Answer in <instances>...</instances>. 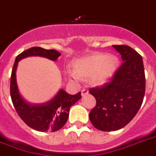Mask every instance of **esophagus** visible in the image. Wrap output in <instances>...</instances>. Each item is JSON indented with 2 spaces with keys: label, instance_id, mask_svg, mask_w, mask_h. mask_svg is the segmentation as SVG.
I'll return each mask as SVG.
<instances>
[{
  "label": "esophagus",
  "instance_id": "obj_1",
  "mask_svg": "<svg viewBox=\"0 0 156 156\" xmlns=\"http://www.w3.org/2000/svg\"><path fill=\"white\" fill-rule=\"evenodd\" d=\"M89 94V91L87 90V89H82L81 91V96H85Z\"/></svg>",
  "mask_w": 156,
  "mask_h": 156
}]
</instances>
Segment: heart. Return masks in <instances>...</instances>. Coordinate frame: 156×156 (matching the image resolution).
<instances>
[{
  "instance_id": "heart-1",
  "label": "heart",
  "mask_w": 156,
  "mask_h": 156,
  "mask_svg": "<svg viewBox=\"0 0 156 156\" xmlns=\"http://www.w3.org/2000/svg\"><path fill=\"white\" fill-rule=\"evenodd\" d=\"M119 66V59L115 55L94 53L76 59L73 62L74 71H67L71 79L80 81L81 77L90 76L94 85H102L112 79Z\"/></svg>"
}]
</instances>
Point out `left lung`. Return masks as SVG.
Masks as SVG:
<instances>
[{"mask_svg": "<svg viewBox=\"0 0 156 156\" xmlns=\"http://www.w3.org/2000/svg\"><path fill=\"white\" fill-rule=\"evenodd\" d=\"M112 46L124 62L111 81L89 90L97 102L89 119L97 129L105 132L120 129L132 120L142 106L146 89L142 56L128 45Z\"/></svg>", "mask_w": 156, "mask_h": 156, "instance_id": "obj_1", "label": "left lung"}]
</instances>
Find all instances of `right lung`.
<instances>
[{"instance_id": "right-lung-1", "label": "right lung", "mask_w": 156, "mask_h": 156, "mask_svg": "<svg viewBox=\"0 0 156 156\" xmlns=\"http://www.w3.org/2000/svg\"><path fill=\"white\" fill-rule=\"evenodd\" d=\"M61 55L54 49L32 47L27 49L15 58L10 79V96L17 113L27 125L40 132H55L64 126L69 116L70 108L81 98L80 92L71 95L63 89H59L57 94L48 102L41 104H31L23 98L19 93L16 80L19 62L27 57L39 56L57 61Z\"/></svg>"}]
</instances>
